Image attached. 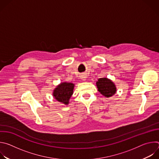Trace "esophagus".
Wrapping results in <instances>:
<instances>
[{
    "mask_svg": "<svg viewBox=\"0 0 159 159\" xmlns=\"http://www.w3.org/2000/svg\"><path fill=\"white\" fill-rule=\"evenodd\" d=\"M80 78L82 79V80L85 81V80H86L87 76H86L85 74H82V75H80Z\"/></svg>",
    "mask_w": 159,
    "mask_h": 159,
    "instance_id": "esophagus-1",
    "label": "esophagus"
}]
</instances>
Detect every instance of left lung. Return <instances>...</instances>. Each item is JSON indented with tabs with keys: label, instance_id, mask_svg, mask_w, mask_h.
Listing matches in <instances>:
<instances>
[{
	"label": "left lung",
	"instance_id": "8db88e82",
	"mask_svg": "<svg viewBox=\"0 0 159 159\" xmlns=\"http://www.w3.org/2000/svg\"><path fill=\"white\" fill-rule=\"evenodd\" d=\"M98 91L106 98H109L116 92L115 84L107 78H100L96 82Z\"/></svg>",
	"mask_w": 159,
	"mask_h": 159
}]
</instances>
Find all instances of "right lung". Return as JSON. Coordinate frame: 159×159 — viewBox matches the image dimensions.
Masks as SVG:
<instances>
[{"instance_id": "obj_1", "label": "right lung", "mask_w": 159, "mask_h": 159, "mask_svg": "<svg viewBox=\"0 0 159 159\" xmlns=\"http://www.w3.org/2000/svg\"><path fill=\"white\" fill-rule=\"evenodd\" d=\"M74 84L69 82H63L54 89L53 96L58 102L65 105L69 104V99L73 94Z\"/></svg>"}]
</instances>
